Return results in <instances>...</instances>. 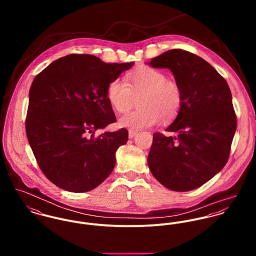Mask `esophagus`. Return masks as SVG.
<instances>
[{"instance_id":"obj_1","label":"esophagus","mask_w":256,"mask_h":256,"mask_svg":"<svg viewBox=\"0 0 256 256\" xmlns=\"http://www.w3.org/2000/svg\"><path fill=\"white\" fill-rule=\"evenodd\" d=\"M136 134H137V131H135V130H129V138H130V139L134 138Z\"/></svg>"}]
</instances>
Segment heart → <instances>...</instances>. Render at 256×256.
Here are the masks:
<instances>
[{"label":"heart","instance_id":"b5f03b06","mask_svg":"<svg viewBox=\"0 0 256 256\" xmlns=\"http://www.w3.org/2000/svg\"><path fill=\"white\" fill-rule=\"evenodd\" d=\"M106 98L111 108L125 112L132 108L135 98L139 108L122 115L118 123L129 129H143L160 122L174 120L182 106L180 86L168 80L160 70L144 66L126 74L125 80L114 78L106 88Z\"/></svg>","mask_w":256,"mask_h":256}]
</instances>
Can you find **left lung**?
<instances>
[{
	"label": "left lung",
	"mask_w": 256,
	"mask_h": 256,
	"mask_svg": "<svg viewBox=\"0 0 256 256\" xmlns=\"http://www.w3.org/2000/svg\"><path fill=\"white\" fill-rule=\"evenodd\" d=\"M154 68L170 69L182 90L176 120L156 132L148 156L154 178L172 191H190L209 182L226 166L236 129L232 94L226 80L207 61L182 49L150 60Z\"/></svg>",
	"instance_id": "1"
}]
</instances>
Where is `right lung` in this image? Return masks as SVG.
Wrapping results in <instances>:
<instances>
[{
  "instance_id": "add662e5",
  "label": "right lung",
  "mask_w": 256,
  "mask_h": 256,
  "mask_svg": "<svg viewBox=\"0 0 256 256\" xmlns=\"http://www.w3.org/2000/svg\"><path fill=\"white\" fill-rule=\"evenodd\" d=\"M133 64L71 54L34 78L26 131L41 172L56 186L82 193L110 176L115 152L127 143L128 131L121 128L98 137L94 133L116 121L106 88Z\"/></svg>"
}]
</instances>
